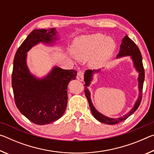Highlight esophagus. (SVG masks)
Returning a JSON list of instances; mask_svg holds the SVG:
<instances>
[{"label":"esophagus","mask_w":154,"mask_h":154,"mask_svg":"<svg viewBox=\"0 0 154 154\" xmlns=\"http://www.w3.org/2000/svg\"><path fill=\"white\" fill-rule=\"evenodd\" d=\"M83 77H84V72L82 71H78L77 75V79L79 81H81V82H83Z\"/></svg>","instance_id":"34e87169"}]
</instances>
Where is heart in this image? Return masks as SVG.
<instances>
[{"mask_svg": "<svg viewBox=\"0 0 154 154\" xmlns=\"http://www.w3.org/2000/svg\"><path fill=\"white\" fill-rule=\"evenodd\" d=\"M116 48V42L111 37L96 33L77 38L72 45V51L77 58L83 60L92 57L91 66L99 68L107 62Z\"/></svg>", "mask_w": 154, "mask_h": 154, "instance_id": "1", "label": "heart"}]
</instances>
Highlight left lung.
I'll return each instance as SVG.
<instances>
[{"instance_id": "1", "label": "left lung", "mask_w": 154, "mask_h": 154, "mask_svg": "<svg viewBox=\"0 0 154 154\" xmlns=\"http://www.w3.org/2000/svg\"><path fill=\"white\" fill-rule=\"evenodd\" d=\"M126 56H130L131 58L132 59L134 62V66L136 68V70L139 72V77H138V81H139V98H138L136 103H134V105L131 110H130L128 113L124 115V116L121 117L119 118H109L108 117H106L104 115L101 114L100 113L96 110L93 104L92 103L90 98V92L88 89V86H89L90 84V82L92 80V76L93 74L95 72H99L100 71V69L98 70H87L85 72L84 75V82H85V94L88 99V103H89L90 107L92 111V115L94 117L97 119L98 121L103 122L104 124H118L119 122L126 119L129 116L134 113V112L137 110L139 107L140 102H141L142 99V94H143V82H144L145 79V70L143 68V62H142V56L140 54V51L139 50V48L137 45L134 43V42L132 40L126 35L122 39V42L120 45V49H119V54L117 55V58H120V57Z\"/></svg>"}]
</instances>
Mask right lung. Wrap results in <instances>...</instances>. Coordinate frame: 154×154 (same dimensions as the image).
<instances>
[{"label":"right lung","mask_w":154,"mask_h":154,"mask_svg":"<svg viewBox=\"0 0 154 154\" xmlns=\"http://www.w3.org/2000/svg\"><path fill=\"white\" fill-rule=\"evenodd\" d=\"M56 33V28L33 30L17 49L14 60L11 79L15 105L21 113L37 125L61 118L67 105L68 84L77 77L75 70L54 66L46 77L38 79L28 69L27 52L39 43H54Z\"/></svg>","instance_id":"obj_1"}]
</instances>
